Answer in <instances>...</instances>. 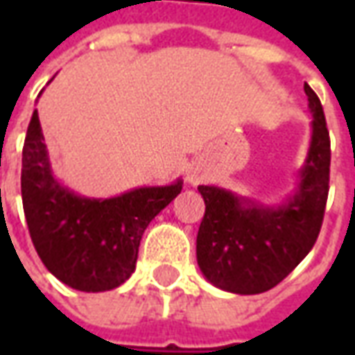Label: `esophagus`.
Returning a JSON list of instances; mask_svg holds the SVG:
<instances>
[{
	"mask_svg": "<svg viewBox=\"0 0 355 355\" xmlns=\"http://www.w3.org/2000/svg\"><path fill=\"white\" fill-rule=\"evenodd\" d=\"M186 182H188V184H192V186L200 184V173H198L196 169L188 171V173H186Z\"/></svg>",
	"mask_w": 355,
	"mask_h": 355,
	"instance_id": "1",
	"label": "esophagus"
}]
</instances>
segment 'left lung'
Returning a JSON list of instances; mask_svg holds the SVG:
<instances>
[{"label":"left lung","instance_id":"8db88e82","mask_svg":"<svg viewBox=\"0 0 355 355\" xmlns=\"http://www.w3.org/2000/svg\"><path fill=\"white\" fill-rule=\"evenodd\" d=\"M304 93L312 135L293 192L277 203H262L220 186L198 188L205 201L196 241L198 266L218 289L236 295L270 291L318 239L327 203L331 142L318 94L306 83Z\"/></svg>","mask_w":355,"mask_h":355}]
</instances>
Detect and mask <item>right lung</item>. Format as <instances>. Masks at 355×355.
I'll use <instances>...</instances> for the list:
<instances>
[{
  "mask_svg": "<svg viewBox=\"0 0 355 355\" xmlns=\"http://www.w3.org/2000/svg\"><path fill=\"white\" fill-rule=\"evenodd\" d=\"M20 190L30 238L45 268L72 289L102 293L131 277L142 234L180 193L182 178L112 198L73 192L53 173L34 110L22 148Z\"/></svg>",
  "mask_w": 355,
  "mask_h": 355,
  "instance_id": "1",
  "label": "right lung"
}]
</instances>
